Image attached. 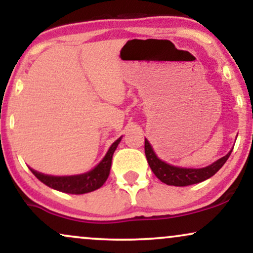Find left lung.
Returning <instances> with one entry per match:
<instances>
[{"instance_id": "left-lung-1", "label": "left lung", "mask_w": 253, "mask_h": 253, "mask_svg": "<svg viewBox=\"0 0 253 253\" xmlns=\"http://www.w3.org/2000/svg\"><path fill=\"white\" fill-rule=\"evenodd\" d=\"M233 150V149H232ZM232 150L229 151L222 158L217 159L213 164L202 169H187V168H178L170 165L159 159L151 146L149 140L145 139V155H146L147 163H149L151 170L153 173L161 179L162 182L168 185H175V187H185V185L196 184V183L203 182L221 169V167L226 163L231 155Z\"/></svg>"}]
</instances>
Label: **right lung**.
Wrapping results in <instances>:
<instances>
[{"mask_svg":"<svg viewBox=\"0 0 253 253\" xmlns=\"http://www.w3.org/2000/svg\"><path fill=\"white\" fill-rule=\"evenodd\" d=\"M121 138L123 136H120L118 140H115L112 144L102 161L88 172L72 176H51L38 172L34 169H31V171L39 181H42L43 184L52 188V189L68 194H76V195L90 193V191H94L102 187L108 178L113 155H114V151L117 150L119 143L121 141Z\"/></svg>","mask_w":253,"mask_h":253,"instance_id":"right-lung-1","label":"right lung"}]
</instances>
